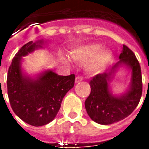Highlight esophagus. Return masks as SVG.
I'll return each instance as SVG.
<instances>
[{
  "label": "esophagus",
  "mask_w": 149,
  "mask_h": 149,
  "mask_svg": "<svg viewBox=\"0 0 149 149\" xmlns=\"http://www.w3.org/2000/svg\"><path fill=\"white\" fill-rule=\"evenodd\" d=\"M82 81H83V77H81V76H78V77H76L75 82L77 84V83H80V82Z\"/></svg>",
  "instance_id": "esophagus-1"
}]
</instances>
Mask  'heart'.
I'll return each mask as SVG.
<instances>
[{
    "label": "heart",
    "instance_id": "1",
    "mask_svg": "<svg viewBox=\"0 0 149 149\" xmlns=\"http://www.w3.org/2000/svg\"><path fill=\"white\" fill-rule=\"evenodd\" d=\"M71 58L80 65H86V71L89 74L96 75L103 72L112 60V51L106 48H101V45L93 43L82 46L71 52ZM64 61L68 64L66 59Z\"/></svg>",
    "mask_w": 149,
    "mask_h": 149
}]
</instances>
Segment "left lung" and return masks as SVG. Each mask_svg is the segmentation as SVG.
Instances as JSON below:
<instances>
[{
	"label": "left lung",
	"mask_w": 149,
	"mask_h": 149,
	"mask_svg": "<svg viewBox=\"0 0 149 149\" xmlns=\"http://www.w3.org/2000/svg\"><path fill=\"white\" fill-rule=\"evenodd\" d=\"M119 58V62L109 72L96 75L89 82L91 93L84 105L88 115L100 125H111L126 118L136 108L142 95L141 66L133 52L123 45ZM120 65H125L131 69V83L125 94L113 96L109 90V81Z\"/></svg>",
	"instance_id": "left-lung-1"
}]
</instances>
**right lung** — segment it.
I'll list each match as a JSON object with an SVG mask.
<instances>
[{"mask_svg": "<svg viewBox=\"0 0 149 149\" xmlns=\"http://www.w3.org/2000/svg\"><path fill=\"white\" fill-rule=\"evenodd\" d=\"M43 40L29 41L17 52L7 76L8 96L12 109L23 121L43 126L55 118L65 94L74 86L75 75L60 76L46 70L32 78L21 70L22 56L42 48Z\"/></svg>", "mask_w": 149, "mask_h": 149, "instance_id": "add662e5", "label": "right lung"}]
</instances>
